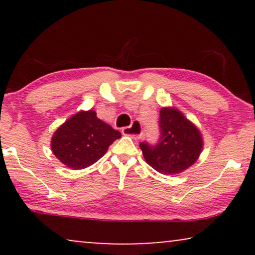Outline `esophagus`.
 Returning <instances> with one entry per match:
<instances>
[{"label": "esophagus", "instance_id": "34e87169", "mask_svg": "<svg viewBox=\"0 0 255 255\" xmlns=\"http://www.w3.org/2000/svg\"><path fill=\"white\" fill-rule=\"evenodd\" d=\"M122 133L124 135H130L133 139H139L142 134V128H141V124L139 123L138 121L132 122V124L130 127L123 128H122Z\"/></svg>", "mask_w": 255, "mask_h": 255}]
</instances>
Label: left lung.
<instances>
[{
	"instance_id": "left-lung-1",
	"label": "left lung",
	"mask_w": 255,
	"mask_h": 255,
	"mask_svg": "<svg viewBox=\"0 0 255 255\" xmlns=\"http://www.w3.org/2000/svg\"><path fill=\"white\" fill-rule=\"evenodd\" d=\"M159 128L158 144L139 145L146 162L166 175H175L194 165L203 149L200 130L175 108L160 110Z\"/></svg>"
}]
</instances>
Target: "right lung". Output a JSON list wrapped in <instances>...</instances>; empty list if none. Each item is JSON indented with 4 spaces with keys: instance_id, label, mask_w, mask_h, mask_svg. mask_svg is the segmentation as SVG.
I'll list each match as a JSON object with an SVG mask.
<instances>
[{
    "instance_id": "1",
    "label": "right lung",
    "mask_w": 255,
    "mask_h": 255,
    "mask_svg": "<svg viewBox=\"0 0 255 255\" xmlns=\"http://www.w3.org/2000/svg\"><path fill=\"white\" fill-rule=\"evenodd\" d=\"M121 135L120 131L99 120L95 111H79L54 132L51 148L68 168L83 169L102 158Z\"/></svg>"
}]
</instances>
